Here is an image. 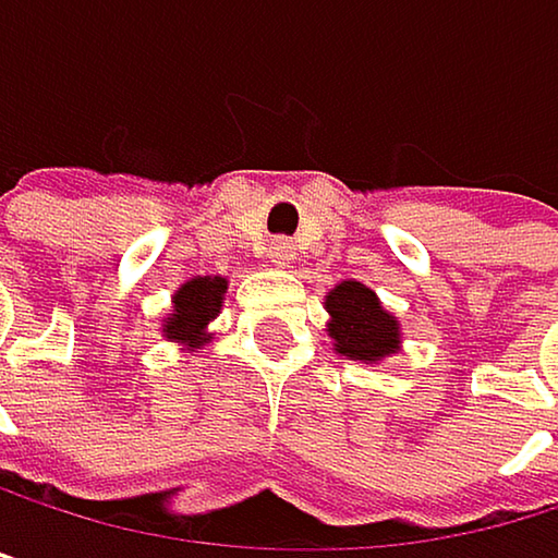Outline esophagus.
<instances>
[{
	"instance_id": "1",
	"label": "esophagus",
	"mask_w": 558,
	"mask_h": 558,
	"mask_svg": "<svg viewBox=\"0 0 558 558\" xmlns=\"http://www.w3.org/2000/svg\"><path fill=\"white\" fill-rule=\"evenodd\" d=\"M267 257H270L277 267H284V264H291V260H294V244H291L288 238H274V241H270V247H267Z\"/></svg>"
}]
</instances>
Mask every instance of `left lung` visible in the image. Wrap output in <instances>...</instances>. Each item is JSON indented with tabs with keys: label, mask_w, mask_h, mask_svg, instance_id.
Segmentation results:
<instances>
[{
	"label": "left lung",
	"mask_w": 558,
	"mask_h": 558,
	"mask_svg": "<svg viewBox=\"0 0 558 558\" xmlns=\"http://www.w3.org/2000/svg\"><path fill=\"white\" fill-rule=\"evenodd\" d=\"M327 311L333 317L330 337L337 340V353L363 363H376L389 353H396L399 343V324L389 317L376 294L360 281H343L327 298Z\"/></svg>",
	"instance_id": "8db88e82"
}]
</instances>
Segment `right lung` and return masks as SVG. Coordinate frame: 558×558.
<instances>
[{
    "mask_svg": "<svg viewBox=\"0 0 558 558\" xmlns=\"http://www.w3.org/2000/svg\"><path fill=\"white\" fill-rule=\"evenodd\" d=\"M225 294V277H195V281L182 284L172 298L175 311L166 317L162 333L169 340H185L192 350H198L208 337L202 333L208 320H215Z\"/></svg>",
    "mask_w": 558,
    "mask_h": 558,
    "instance_id": "obj_1",
    "label": "right lung"
}]
</instances>
